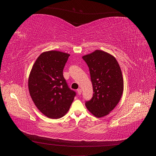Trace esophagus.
I'll return each mask as SVG.
<instances>
[{
	"label": "esophagus",
	"instance_id": "1",
	"mask_svg": "<svg viewBox=\"0 0 156 156\" xmlns=\"http://www.w3.org/2000/svg\"><path fill=\"white\" fill-rule=\"evenodd\" d=\"M77 94H79V95H81V93H82V90L81 88H78L77 90Z\"/></svg>",
	"mask_w": 156,
	"mask_h": 156
}]
</instances>
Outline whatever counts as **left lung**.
I'll use <instances>...</instances> for the list:
<instances>
[{"label": "left lung", "mask_w": 156, "mask_h": 156, "mask_svg": "<svg viewBox=\"0 0 156 156\" xmlns=\"http://www.w3.org/2000/svg\"><path fill=\"white\" fill-rule=\"evenodd\" d=\"M88 65L93 87V96L86 101L88 110L95 116L107 115L119 103L124 90L122 71L114 56L96 50L83 56Z\"/></svg>", "instance_id": "8db88e82"}]
</instances>
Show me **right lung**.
<instances>
[{"mask_svg": "<svg viewBox=\"0 0 156 156\" xmlns=\"http://www.w3.org/2000/svg\"><path fill=\"white\" fill-rule=\"evenodd\" d=\"M69 56L56 51L44 52L36 60L29 75V90L32 100L50 119L64 116L76 96L63 76Z\"/></svg>", "mask_w": 156, "mask_h": 156, "instance_id": "obj_1", "label": "right lung"}]
</instances>
